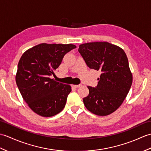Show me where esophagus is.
<instances>
[{"instance_id":"1","label":"esophagus","mask_w":151,"mask_h":151,"mask_svg":"<svg viewBox=\"0 0 151 151\" xmlns=\"http://www.w3.org/2000/svg\"><path fill=\"white\" fill-rule=\"evenodd\" d=\"M80 86H82V84H80V85H73V87H75V88H78V87H80Z\"/></svg>"}]
</instances>
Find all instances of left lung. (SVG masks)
Returning a JSON list of instances; mask_svg holds the SVG:
<instances>
[{"label": "left lung", "mask_w": 151, "mask_h": 151, "mask_svg": "<svg viewBox=\"0 0 151 151\" xmlns=\"http://www.w3.org/2000/svg\"><path fill=\"white\" fill-rule=\"evenodd\" d=\"M78 51L87 66L101 72L96 87L89 90L83 101L87 109L98 116L113 113L127 96L132 82L125 51L107 42L80 44Z\"/></svg>", "instance_id": "left-lung-1"}]
</instances>
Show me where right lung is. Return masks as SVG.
Returning a JSON list of instances; mask_svg holds the SVG:
<instances>
[{
	"instance_id": "obj_1",
	"label": "right lung",
	"mask_w": 151,
	"mask_h": 151,
	"mask_svg": "<svg viewBox=\"0 0 151 151\" xmlns=\"http://www.w3.org/2000/svg\"><path fill=\"white\" fill-rule=\"evenodd\" d=\"M72 44L42 43L24 52L18 64L15 80L23 99L36 114L50 117L64 108L71 87L50 76L60 65Z\"/></svg>"
}]
</instances>
